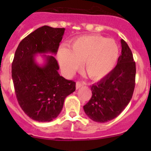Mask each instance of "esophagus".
I'll return each instance as SVG.
<instances>
[{
    "label": "esophagus",
    "mask_w": 151,
    "mask_h": 151,
    "mask_svg": "<svg viewBox=\"0 0 151 151\" xmlns=\"http://www.w3.org/2000/svg\"><path fill=\"white\" fill-rule=\"evenodd\" d=\"M84 85H85L84 82H79V81L77 82V83H76V88L78 89V88H80V87L83 86Z\"/></svg>",
    "instance_id": "esophagus-1"
}]
</instances>
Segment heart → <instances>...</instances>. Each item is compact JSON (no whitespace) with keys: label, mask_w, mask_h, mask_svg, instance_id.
Returning <instances> with one entry per match:
<instances>
[{"label":"heart","mask_w":151,"mask_h":151,"mask_svg":"<svg viewBox=\"0 0 151 151\" xmlns=\"http://www.w3.org/2000/svg\"><path fill=\"white\" fill-rule=\"evenodd\" d=\"M119 58V47L114 39L99 35H87L77 38L69 49L61 48L58 59L62 70L70 75L84 61V68L90 77L103 78L115 68Z\"/></svg>","instance_id":"1"}]
</instances>
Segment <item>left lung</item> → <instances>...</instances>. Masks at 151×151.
<instances>
[{
  "label": "left lung",
  "mask_w": 151,
  "mask_h": 151,
  "mask_svg": "<svg viewBox=\"0 0 151 151\" xmlns=\"http://www.w3.org/2000/svg\"><path fill=\"white\" fill-rule=\"evenodd\" d=\"M121 55L112 71L91 86L92 96L83 106L93 121L105 123L116 118L132 99L135 87L136 64L127 43L121 40Z\"/></svg>",
  "instance_id": "8db88e82"
}]
</instances>
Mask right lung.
Wrapping results in <instances>:
<instances>
[{
	"label": "right lung",
	"instance_id": "1",
	"mask_svg": "<svg viewBox=\"0 0 151 151\" xmlns=\"http://www.w3.org/2000/svg\"><path fill=\"white\" fill-rule=\"evenodd\" d=\"M65 28L45 25L22 39L15 52L12 77L17 101L25 114L39 122H50L61 112L66 96L76 89L75 82L58 73L53 55H43L45 64L36 62L37 54H57Z\"/></svg>",
	"mask_w": 151,
	"mask_h": 151
}]
</instances>
